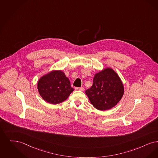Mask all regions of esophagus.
Instances as JSON below:
<instances>
[{
    "mask_svg": "<svg viewBox=\"0 0 158 158\" xmlns=\"http://www.w3.org/2000/svg\"><path fill=\"white\" fill-rule=\"evenodd\" d=\"M76 90H78V91H84V88L83 87H76Z\"/></svg>",
    "mask_w": 158,
    "mask_h": 158,
    "instance_id": "1",
    "label": "esophagus"
}]
</instances>
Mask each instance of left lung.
Segmentation results:
<instances>
[{
	"mask_svg": "<svg viewBox=\"0 0 158 158\" xmlns=\"http://www.w3.org/2000/svg\"><path fill=\"white\" fill-rule=\"evenodd\" d=\"M124 92L120 77L113 69L107 67L95 74L93 84L85 94L96 109L104 111L114 107L122 99Z\"/></svg>",
	"mask_w": 158,
	"mask_h": 158,
	"instance_id": "1",
	"label": "left lung"
}]
</instances>
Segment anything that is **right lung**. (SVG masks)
<instances>
[{"label":"right lung","instance_id":"right-lung-1","mask_svg":"<svg viewBox=\"0 0 158 158\" xmlns=\"http://www.w3.org/2000/svg\"><path fill=\"white\" fill-rule=\"evenodd\" d=\"M40 95L47 102L56 104L66 100L74 91L69 78L61 70H52L38 81Z\"/></svg>","mask_w":158,"mask_h":158}]
</instances>
